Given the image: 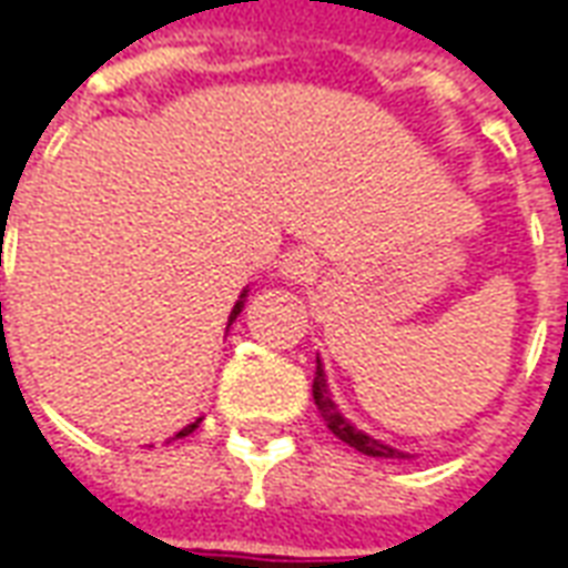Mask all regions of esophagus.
<instances>
[{
	"label": "esophagus",
	"mask_w": 568,
	"mask_h": 568,
	"mask_svg": "<svg viewBox=\"0 0 568 568\" xmlns=\"http://www.w3.org/2000/svg\"><path fill=\"white\" fill-rule=\"evenodd\" d=\"M316 271H320V261L316 255L310 252V248H295V252H288L283 261H280V273H283V280L295 285H307L316 280Z\"/></svg>",
	"instance_id": "obj_1"
}]
</instances>
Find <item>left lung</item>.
I'll return each instance as SVG.
<instances>
[{"label": "left lung", "instance_id": "obj_1", "mask_svg": "<svg viewBox=\"0 0 568 568\" xmlns=\"http://www.w3.org/2000/svg\"><path fill=\"white\" fill-rule=\"evenodd\" d=\"M313 402L320 407L325 426L332 428L334 438H341L344 444H349L353 450L365 453V456H381V459H410V453L398 450V447H389L386 440L374 438L368 432H362L356 423L341 414V407L334 405L332 389H328V381H325V368H322V358H316V377H313Z\"/></svg>", "mask_w": 568, "mask_h": 568}]
</instances>
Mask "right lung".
<instances>
[{"label": "right lung", "instance_id": "1", "mask_svg": "<svg viewBox=\"0 0 568 568\" xmlns=\"http://www.w3.org/2000/svg\"><path fill=\"white\" fill-rule=\"evenodd\" d=\"M246 295H248V288H243V295H240V301H236L234 310H231V316H227V328H231V325H234L236 316H240V313H243V304H246ZM197 423H200V419H194V423H191V426L182 428V432H179V435H175V438H185V435H191V432H194V428H197Z\"/></svg>", "mask_w": 568, "mask_h": 568}]
</instances>
